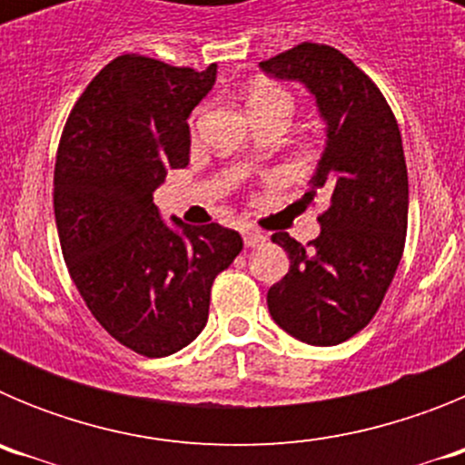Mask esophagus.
Instances as JSON below:
<instances>
[{
  "label": "esophagus",
  "mask_w": 465,
  "mask_h": 465,
  "mask_svg": "<svg viewBox=\"0 0 465 465\" xmlns=\"http://www.w3.org/2000/svg\"><path fill=\"white\" fill-rule=\"evenodd\" d=\"M265 240H268V235H265V232H261V230H256V228L244 230V244L246 246H262L265 244Z\"/></svg>",
  "instance_id": "esophagus-1"
}]
</instances>
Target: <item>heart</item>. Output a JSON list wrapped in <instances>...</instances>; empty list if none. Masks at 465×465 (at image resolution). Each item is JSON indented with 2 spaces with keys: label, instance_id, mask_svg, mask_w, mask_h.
<instances>
[{
  "label": "heart",
  "instance_id": "heart-1",
  "mask_svg": "<svg viewBox=\"0 0 465 465\" xmlns=\"http://www.w3.org/2000/svg\"><path fill=\"white\" fill-rule=\"evenodd\" d=\"M262 109H291L293 111V100L283 88L274 84H258L256 88L249 93V111H262Z\"/></svg>",
  "mask_w": 465,
  "mask_h": 465
}]
</instances>
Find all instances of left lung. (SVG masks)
Masks as SVG:
<instances>
[{
    "label": "left lung",
    "mask_w": 465,
    "mask_h": 465,
    "mask_svg": "<svg viewBox=\"0 0 465 465\" xmlns=\"http://www.w3.org/2000/svg\"><path fill=\"white\" fill-rule=\"evenodd\" d=\"M274 79H295L316 97L328 143L312 191L328 197L322 235L300 244L289 232L272 242L291 268L268 291L274 322L314 347L354 338L372 322L405 249L408 165L391 106L375 81L344 53L302 41L261 63Z\"/></svg>",
    "instance_id": "obj_1"
}]
</instances>
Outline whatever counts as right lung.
I'll return each instance as SVG.
<instances>
[{"label": "right lung", "instance_id": "right-lung-1", "mask_svg": "<svg viewBox=\"0 0 465 465\" xmlns=\"http://www.w3.org/2000/svg\"><path fill=\"white\" fill-rule=\"evenodd\" d=\"M204 72L125 53L88 84L64 123L53 176V207L72 282L100 326L149 359L200 335L209 295L242 252L219 223L172 230L153 193L188 165L186 118L212 90Z\"/></svg>", "mask_w": 465, "mask_h": 465}]
</instances>
